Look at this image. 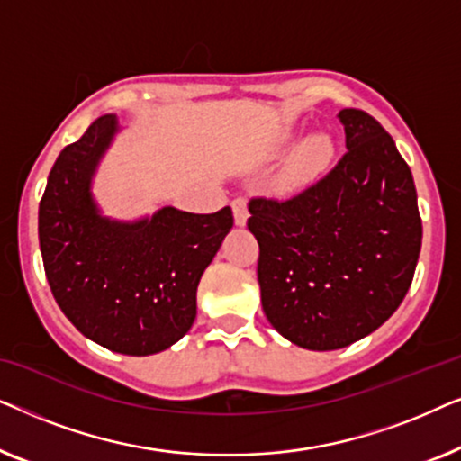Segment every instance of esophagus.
I'll list each match as a JSON object with an SVG mask.
<instances>
[{"label":"esophagus","mask_w":461,"mask_h":461,"mask_svg":"<svg viewBox=\"0 0 461 461\" xmlns=\"http://www.w3.org/2000/svg\"><path fill=\"white\" fill-rule=\"evenodd\" d=\"M230 207H232V213H235V224L245 226V222H248V216H249L248 201H245L243 197H237V199H232Z\"/></svg>","instance_id":"obj_1"}]
</instances>
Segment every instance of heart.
Returning a JSON list of instances; mask_svg holds the SVG:
<instances>
[{
  "label": "heart",
  "instance_id": "b5f03b06",
  "mask_svg": "<svg viewBox=\"0 0 461 461\" xmlns=\"http://www.w3.org/2000/svg\"><path fill=\"white\" fill-rule=\"evenodd\" d=\"M333 153H336V144L330 134L319 131V134L308 136L289 155L285 169H283V185L287 188L304 186L330 166Z\"/></svg>",
  "mask_w": 461,
  "mask_h": 461
}]
</instances>
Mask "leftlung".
I'll list each match as a JSON object with an SVG mask.
<instances>
[{"instance_id":"obj_1","label":"left lung","mask_w":461,"mask_h":461,"mask_svg":"<svg viewBox=\"0 0 461 461\" xmlns=\"http://www.w3.org/2000/svg\"><path fill=\"white\" fill-rule=\"evenodd\" d=\"M338 119L348 150L333 169L292 197L248 205L264 314L308 350L344 348L386 323L421 248L418 193L393 136L361 109Z\"/></svg>"}]
</instances>
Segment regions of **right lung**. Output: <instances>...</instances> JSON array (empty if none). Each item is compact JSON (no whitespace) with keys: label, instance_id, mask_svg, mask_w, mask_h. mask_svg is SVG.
Instances as JSON below:
<instances>
[{"label":"right lung","instance_id":"right-lung-1","mask_svg":"<svg viewBox=\"0 0 461 461\" xmlns=\"http://www.w3.org/2000/svg\"><path fill=\"white\" fill-rule=\"evenodd\" d=\"M115 130V117L103 115L62 149L40 201V248L65 317L92 342L144 357L191 330L199 279L232 229V210L163 207L134 224L100 218L90 178Z\"/></svg>","mask_w":461,"mask_h":461}]
</instances>
